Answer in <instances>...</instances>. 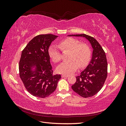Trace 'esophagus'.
<instances>
[{
	"label": "esophagus",
	"instance_id": "obj_1",
	"mask_svg": "<svg viewBox=\"0 0 126 126\" xmlns=\"http://www.w3.org/2000/svg\"><path fill=\"white\" fill-rule=\"evenodd\" d=\"M68 77V75H62V78H67Z\"/></svg>",
	"mask_w": 126,
	"mask_h": 126
}]
</instances>
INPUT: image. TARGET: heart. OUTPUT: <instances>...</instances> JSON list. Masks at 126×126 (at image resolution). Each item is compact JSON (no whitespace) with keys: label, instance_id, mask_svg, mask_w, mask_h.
I'll use <instances>...</instances> for the list:
<instances>
[{"label":"heart","instance_id":"1","mask_svg":"<svg viewBox=\"0 0 126 126\" xmlns=\"http://www.w3.org/2000/svg\"><path fill=\"white\" fill-rule=\"evenodd\" d=\"M61 50H69L68 59L61 63L57 67V71L60 74L69 75L77 70L78 67H85L88 63L90 57V50L86 44H80V42L73 38H67L61 40L58 46L52 45L48 49V54L54 63L61 60Z\"/></svg>","mask_w":126,"mask_h":126}]
</instances>
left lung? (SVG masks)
I'll list each match as a JSON object with an SVG mask.
<instances>
[{
	"instance_id": "left-lung-1",
	"label": "left lung",
	"mask_w": 126,
	"mask_h": 126,
	"mask_svg": "<svg viewBox=\"0 0 126 126\" xmlns=\"http://www.w3.org/2000/svg\"><path fill=\"white\" fill-rule=\"evenodd\" d=\"M68 36L82 37L89 41L93 49L92 58L88 65L71 86L72 90L84 98L92 97L100 90L107 76V62L104 50L94 38L86 34Z\"/></svg>"
}]
</instances>
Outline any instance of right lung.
I'll use <instances>...</instances> for the list:
<instances>
[{"mask_svg":"<svg viewBox=\"0 0 126 126\" xmlns=\"http://www.w3.org/2000/svg\"><path fill=\"white\" fill-rule=\"evenodd\" d=\"M58 37L52 34L34 37L22 50L19 76L28 92L39 98L49 96L56 90L60 75H53L48 49Z\"/></svg>","mask_w":126,"mask_h":126,"instance_id":"1","label":"right lung"}]
</instances>
